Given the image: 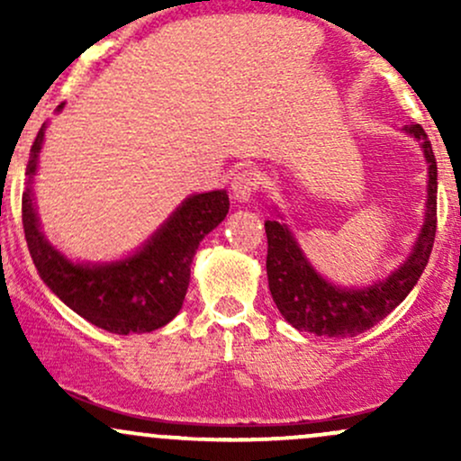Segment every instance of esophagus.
Segmentation results:
<instances>
[{"label":"esophagus","mask_w":461,"mask_h":461,"mask_svg":"<svg viewBox=\"0 0 461 461\" xmlns=\"http://www.w3.org/2000/svg\"><path fill=\"white\" fill-rule=\"evenodd\" d=\"M258 186H260V176H258L256 168H238L234 177H231V194H234V199L242 201V203L253 197Z\"/></svg>","instance_id":"1"}]
</instances>
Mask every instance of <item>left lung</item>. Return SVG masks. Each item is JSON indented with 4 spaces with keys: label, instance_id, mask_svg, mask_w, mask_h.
<instances>
[{
    "label": "left lung",
    "instance_id": "8db88e82",
    "mask_svg": "<svg viewBox=\"0 0 461 461\" xmlns=\"http://www.w3.org/2000/svg\"><path fill=\"white\" fill-rule=\"evenodd\" d=\"M405 131L420 140L422 153L429 164L425 225H422L407 260L382 282L368 285V288L333 285L312 268L288 225L279 223V221L264 223L268 240V288H271L277 310L294 330L327 338L357 336L385 319L420 279L427 262H429L433 240H436L438 167L425 130L416 123L405 125Z\"/></svg>",
    "mask_w": 461,
    "mask_h": 461
}]
</instances>
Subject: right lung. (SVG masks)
Instances as JSON below:
<instances>
[{
    "mask_svg": "<svg viewBox=\"0 0 461 461\" xmlns=\"http://www.w3.org/2000/svg\"><path fill=\"white\" fill-rule=\"evenodd\" d=\"M45 128L43 123L30 149L28 188L21 199L25 240L41 279L76 314L110 333L128 336L164 327L182 310L199 242L230 212V197L225 190L193 194L134 256L110 264H76L47 242L36 216L32 182Z\"/></svg>",
    "mask_w": 461,
    "mask_h": 461,
    "instance_id": "right-lung-1",
    "label": "right lung"
}]
</instances>
